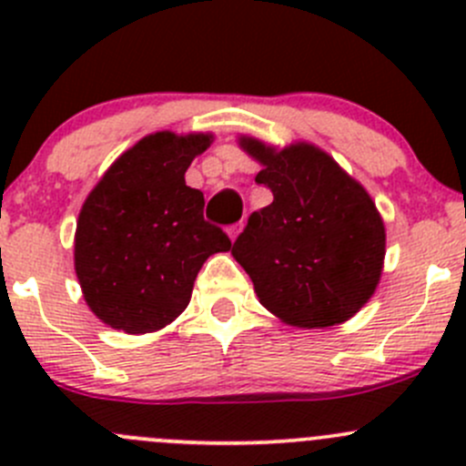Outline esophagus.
I'll return each instance as SVG.
<instances>
[{"label": "esophagus", "instance_id": "1", "mask_svg": "<svg viewBox=\"0 0 466 466\" xmlns=\"http://www.w3.org/2000/svg\"><path fill=\"white\" fill-rule=\"evenodd\" d=\"M241 229H243V220H241V223L232 225V228H229V229H228L229 238H232V241H237V237H238V234H241Z\"/></svg>", "mask_w": 466, "mask_h": 466}]
</instances>
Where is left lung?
<instances>
[{
    "instance_id": "left-lung-1",
    "label": "left lung",
    "mask_w": 466,
    "mask_h": 466,
    "mask_svg": "<svg viewBox=\"0 0 466 466\" xmlns=\"http://www.w3.org/2000/svg\"><path fill=\"white\" fill-rule=\"evenodd\" d=\"M238 146L261 164L255 180L272 191L232 246L259 302L290 327L354 318L385 259V225L365 187L309 142L275 148L243 135Z\"/></svg>"
}]
</instances>
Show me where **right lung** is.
<instances>
[{
	"mask_svg": "<svg viewBox=\"0 0 466 466\" xmlns=\"http://www.w3.org/2000/svg\"><path fill=\"white\" fill-rule=\"evenodd\" d=\"M211 133L146 135L96 182L76 220L74 268L94 316L150 333L180 316L203 263L228 252V234L203 218V191L185 173Z\"/></svg>",
	"mask_w": 466,
	"mask_h": 466,
	"instance_id": "1",
	"label": "right lung"
}]
</instances>
